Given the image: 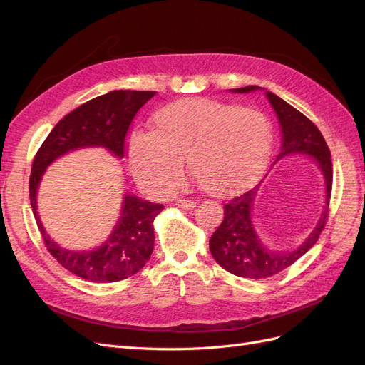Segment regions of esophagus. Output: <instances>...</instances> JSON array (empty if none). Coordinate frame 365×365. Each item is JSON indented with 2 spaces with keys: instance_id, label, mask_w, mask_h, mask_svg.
Masks as SVG:
<instances>
[{
  "instance_id": "34e87169",
  "label": "esophagus",
  "mask_w": 365,
  "mask_h": 365,
  "mask_svg": "<svg viewBox=\"0 0 365 365\" xmlns=\"http://www.w3.org/2000/svg\"><path fill=\"white\" fill-rule=\"evenodd\" d=\"M176 205L181 208H185V210H190L196 205V202L192 200H185V197H180V200H176Z\"/></svg>"
}]
</instances>
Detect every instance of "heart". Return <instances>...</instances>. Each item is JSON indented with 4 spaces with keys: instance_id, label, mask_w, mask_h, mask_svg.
Returning <instances> with one entry per match:
<instances>
[{
    "instance_id": "b5f03b06",
    "label": "heart",
    "mask_w": 365,
    "mask_h": 365,
    "mask_svg": "<svg viewBox=\"0 0 365 365\" xmlns=\"http://www.w3.org/2000/svg\"><path fill=\"white\" fill-rule=\"evenodd\" d=\"M152 130L128 140L130 169L146 189L169 195L184 175L182 158L195 181L213 196L247 189L267 168L272 129L257 109L207 97H189L163 106Z\"/></svg>"
}]
</instances>
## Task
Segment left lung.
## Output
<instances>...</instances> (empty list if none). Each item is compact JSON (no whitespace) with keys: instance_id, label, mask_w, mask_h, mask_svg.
<instances>
[{"instance_id":"1","label":"left lung","mask_w":365,"mask_h":365,"mask_svg":"<svg viewBox=\"0 0 365 365\" xmlns=\"http://www.w3.org/2000/svg\"><path fill=\"white\" fill-rule=\"evenodd\" d=\"M259 86L236 88L233 93L257 91ZM279 117L282 128V146L277 160L289 153H306L312 157L323 172L326 182L324 210L317 227L297 250L272 251L263 247L251 222V207L257 195V187L228 201L224 205V219L210 237V251L213 259L225 271L244 279H268L286 269L311 250L326 225L329 216L330 193H332V161L330 150L322 132L298 109L269 91L264 93Z\"/></svg>"}]
</instances>
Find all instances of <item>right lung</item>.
Returning <instances> with one entry per match:
<instances>
[{
  "label": "right lung",
  "mask_w": 365,
  "mask_h": 365,
  "mask_svg": "<svg viewBox=\"0 0 365 365\" xmlns=\"http://www.w3.org/2000/svg\"><path fill=\"white\" fill-rule=\"evenodd\" d=\"M155 91L117 90L76 108L51 129L36 152L29 182L30 204L48 252L65 269L93 283H114L137 274L153 250V220L163 212L152 204L126 193L118 222L103 245L91 251L61 248L43 230L36 210V195L43 172L63 153L82 148H105L123 158L128 129L140 108Z\"/></svg>",
  "instance_id": "obj_1"
}]
</instances>
